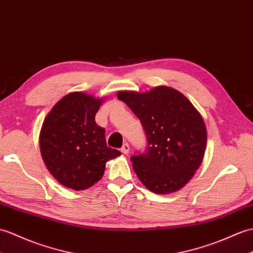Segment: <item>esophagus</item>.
I'll use <instances>...</instances> for the list:
<instances>
[{
  "mask_svg": "<svg viewBox=\"0 0 253 253\" xmlns=\"http://www.w3.org/2000/svg\"><path fill=\"white\" fill-rule=\"evenodd\" d=\"M121 151H122V153H123V154L128 155V154H129V152H130V146H129V144H128V143H125L124 145L122 146Z\"/></svg>",
  "mask_w": 253,
  "mask_h": 253,
  "instance_id": "obj_1",
  "label": "esophagus"
}]
</instances>
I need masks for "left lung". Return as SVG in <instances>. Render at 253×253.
<instances>
[{
  "label": "left lung",
  "instance_id": "1",
  "mask_svg": "<svg viewBox=\"0 0 253 253\" xmlns=\"http://www.w3.org/2000/svg\"><path fill=\"white\" fill-rule=\"evenodd\" d=\"M117 98L138 116L148 139L144 153L131 157L139 180L156 194L182 189L206 151L207 129L201 113L183 93L168 86L119 91Z\"/></svg>",
  "mask_w": 253,
  "mask_h": 253
}]
</instances>
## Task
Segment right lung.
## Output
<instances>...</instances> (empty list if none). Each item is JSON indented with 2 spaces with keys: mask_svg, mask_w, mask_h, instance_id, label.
<instances>
[{
  "mask_svg": "<svg viewBox=\"0 0 253 253\" xmlns=\"http://www.w3.org/2000/svg\"><path fill=\"white\" fill-rule=\"evenodd\" d=\"M103 98L75 91L61 98L46 115L40 150L46 168L63 186L86 190L102 178L105 163L121 152L107 146L95 116Z\"/></svg>",
  "mask_w": 253,
  "mask_h": 253,
  "instance_id": "obj_1",
  "label": "right lung"
}]
</instances>
